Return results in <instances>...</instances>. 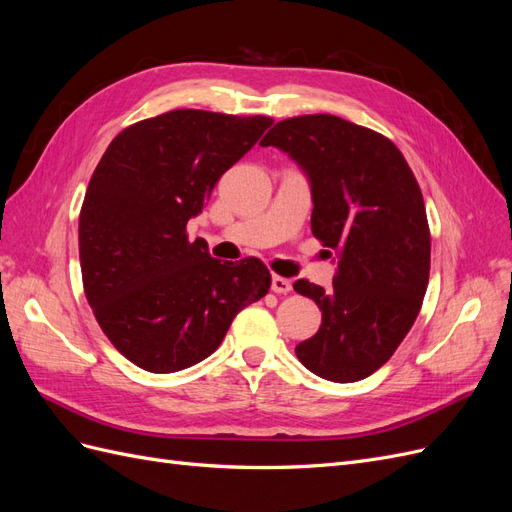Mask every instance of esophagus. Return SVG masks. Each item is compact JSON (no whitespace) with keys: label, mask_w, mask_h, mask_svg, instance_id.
<instances>
[{"label":"esophagus","mask_w":512,"mask_h":512,"mask_svg":"<svg viewBox=\"0 0 512 512\" xmlns=\"http://www.w3.org/2000/svg\"><path fill=\"white\" fill-rule=\"evenodd\" d=\"M271 290H273L275 294H288V292L292 290V284H290V280H286V277L273 275V280H271Z\"/></svg>","instance_id":"1"}]
</instances>
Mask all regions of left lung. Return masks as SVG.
<instances>
[{
	"label": "left lung",
	"instance_id": "8db88e82",
	"mask_svg": "<svg viewBox=\"0 0 512 512\" xmlns=\"http://www.w3.org/2000/svg\"><path fill=\"white\" fill-rule=\"evenodd\" d=\"M260 145L303 168L312 232L337 254L329 292L294 282L322 312L318 333L294 352L324 380H363L391 359L421 312L431 262L421 188L389 138L335 115L284 119Z\"/></svg>",
	"mask_w": 512,
	"mask_h": 512
}]
</instances>
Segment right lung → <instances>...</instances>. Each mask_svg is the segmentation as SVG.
<instances>
[{
    "label": "right lung",
    "instance_id": "1",
    "mask_svg": "<svg viewBox=\"0 0 512 512\" xmlns=\"http://www.w3.org/2000/svg\"><path fill=\"white\" fill-rule=\"evenodd\" d=\"M271 117L179 108L132 123L104 151L79 218L85 297L111 344L151 374L218 350L243 307L265 297L258 258L222 262L185 226Z\"/></svg>",
    "mask_w": 512,
    "mask_h": 512
}]
</instances>
